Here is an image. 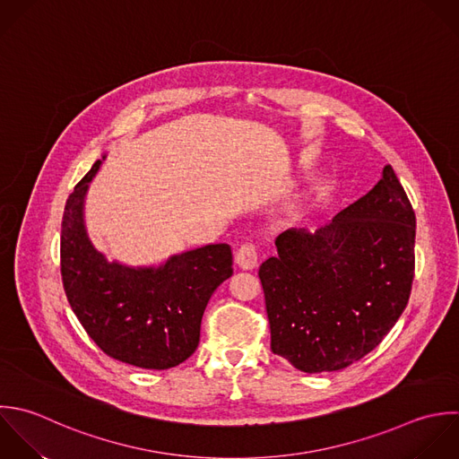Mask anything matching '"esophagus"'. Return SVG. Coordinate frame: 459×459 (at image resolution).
Wrapping results in <instances>:
<instances>
[{
	"label": "esophagus",
	"mask_w": 459,
	"mask_h": 459,
	"mask_svg": "<svg viewBox=\"0 0 459 459\" xmlns=\"http://www.w3.org/2000/svg\"><path fill=\"white\" fill-rule=\"evenodd\" d=\"M236 264L241 270H254L257 266V250L254 245L247 243L236 252Z\"/></svg>",
	"instance_id": "34e87169"
}]
</instances>
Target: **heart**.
<instances>
[{"label": "heart", "instance_id": "heart-1", "mask_svg": "<svg viewBox=\"0 0 459 459\" xmlns=\"http://www.w3.org/2000/svg\"><path fill=\"white\" fill-rule=\"evenodd\" d=\"M299 211H300V204H297V205H293V207H291V211H290V214H288V216H290V218H295V216H297V214H299Z\"/></svg>", "mask_w": 459, "mask_h": 459}]
</instances>
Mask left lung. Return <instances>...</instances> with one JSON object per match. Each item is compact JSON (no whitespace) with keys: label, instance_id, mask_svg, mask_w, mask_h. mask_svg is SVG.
Returning a JSON list of instances; mask_svg holds the SVG:
<instances>
[{"label":"left lung","instance_id":"8db88e82","mask_svg":"<svg viewBox=\"0 0 459 459\" xmlns=\"http://www.w3.org/2000/svg\"><path fill=\"white\" fill-rule=\"evenodd\" d=\"M413 207L394 168L316 232L291 229L259 268L272 352L306 374L336 372L372 352L408 306Z\"/></svg>","mask_w":459,"mask_h":459}]
</instances>
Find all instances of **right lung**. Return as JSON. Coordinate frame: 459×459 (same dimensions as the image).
<instances>
[{"label":"right lung","mask_w":459,"mask_h":459,"mask_svg":"<svg viewBox=\"0 0 459 459\" xmlns=\"http://www.w3.org/2000/svg\"><path fill=\"white\" fill-rule=\"evenodd\" d=\"M105 157L65 202L60 230L64 290L76 318L105 354L137 368H173L196 351L207 302L232 275V250L227 243L205 245L148 266L108 259L85 225L89 184Z\"/></svg>","instance_id":"1"}]
</instances>
